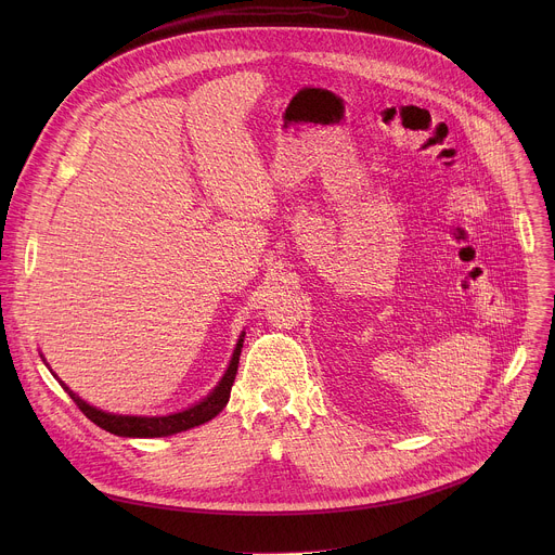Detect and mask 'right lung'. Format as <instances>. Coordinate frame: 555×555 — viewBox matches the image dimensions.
I'll return each instance as SVG.
<instances>
[{
	"mask_svg": "<svg viewBox=\"0 0 555 555\" xmlns=\"http://www.w3.org/2000/svg\"><path fill=\"white\" fill-rule=\"evenodd\" d=\"M242 347H244V336L236 343V349L232 353L230 366L225 371V375L221 377V382L215 386V390L208 395V398L182 413H173L167 417H131V415H112V413H103L90 404H86L76 392H72L63 382L61 386L67 390L69 398L74 400V404L83 411V415L94 422L99 428L118 435V437H167V435H176L195 426H202L206 422H210L215 415H219L223 411V406L228 404L230 398V388L236 375V366H240V356H242Z\"/></svg>",
	"mask_w": 555,
	"mask_h": 555,
	"instance_id": "1",
	"label": "right lung"
}]
</instances>
